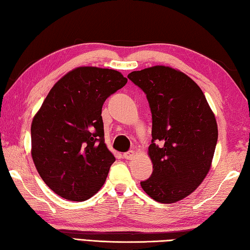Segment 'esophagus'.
<instances>
[{"mask_svg":"<svg viewBox=\"0 0 250 250\" xmlns=\"http://www.w3.org/2000/svg\"><path fill=\"white\" fill-rule=\"evenodd\" d=\"M124 156H125V159H126V160H131L135 156V152L134 151H129V152H126V153H125Z\"/></svg>","mask_w":250,"mask_h":250,"instance_id":"34e87169","label":"esophagus"}]
</instances>
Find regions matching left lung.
<instances>
[{
  "mask_svg": "<svg viewBox=\"0 0 250 250\" xmlns=\"http://www.w3.org/2000/svg\"><path fill=\"white\" fill-rule=\"evenodd\" d=\"M128 78L146 92L152 112L147 155L153 172L141 188L156 202H179L208 174L218 138L216 118L198 84L179 69L156 65Z\"/></svg>",
  "mask_w": 250,
  "mask_h": 250,
  "instance_id": "1",
  "label": "left lung"
}]
</instances>
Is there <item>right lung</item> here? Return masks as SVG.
Wrapping results in <instances>:
<instances>
[{
  "mask_svg": "<svg viewBox=\"0 0 250 250\" xmlns=\"http://www.w3.org/2000/svg\"><path fill=\"white\" fill-rule=\"evenodd\" d=\"M126 82L115 69L77 67L54 84L35 113L32 159L57 195L83 202L104 184L116 159L104 143L101 109Z\"/></svg>",
  "mask_w": 250,
  "mask_h": 250,
  "instance_id": "right-lung-1",
  "label": "right lung"
}]
</instances>
